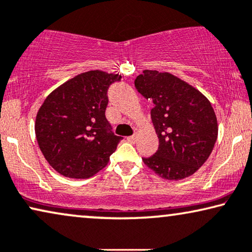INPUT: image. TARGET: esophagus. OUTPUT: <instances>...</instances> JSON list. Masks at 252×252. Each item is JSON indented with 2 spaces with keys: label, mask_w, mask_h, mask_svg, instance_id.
<instances>
[{
  "label": "esophagus",
  "mask_w": 252,
  "mask_h": 252,
  "mask_svg": "<svg viewBox=\"0 0 252 252\" xmlns=\"http://www.w3.org/2000/svg\"><path fill=\"white\" fill-rule=\"evenodd\" d=\"M127 141H130V143H136L137 141V134H133V136H130L126 138Z\"/></svg>",
  "instance_id": "obj_1"
}]
</instances>
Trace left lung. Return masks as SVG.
<instances>
[{
  "label": "left lung",
  "instance_id": "left-lung-1",
  "mask_svg": "<svg viewBox=\"0 0 252 252\" xmlns=\"http://www.w3.org/2000/svg\"><path fill=\"white\" fill-rule=\"evenodd\" d=\"M134 86L153 100L151 116L158 138V150L143 158L145 165L166 180L194 175L210 157L218 137L211 102L196 88L168 72L145 69Z\"/></svg>",
  "mask_w": 252,
  "mask_h": 252
}]
</instances>
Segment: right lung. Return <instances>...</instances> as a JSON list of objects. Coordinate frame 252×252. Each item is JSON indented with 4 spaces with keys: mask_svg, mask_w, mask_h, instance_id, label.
I'll use <instances>...</instances> for the list:
<instances>
[{
    "mask_svg": "<svg viewBox=\"0 0 252 252\" xmlns=\"http://www.w3.org/2000/svg\"><path fill=\"white\" fill-rule=\"evenodd\" d=\"M121 77L99 69L81 73L56 88L38 108V147L60 175L90 178L107 165L122 140L108 132L107 89Z\"/></svg>",
    "mask_w": 252,
    "mask_h": 252,
    "instance_id": "add662e5",
    "label": "right lung"
}]
</instances>
